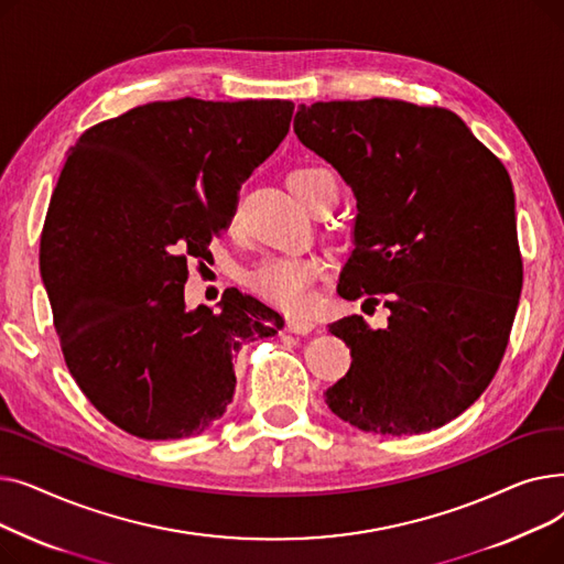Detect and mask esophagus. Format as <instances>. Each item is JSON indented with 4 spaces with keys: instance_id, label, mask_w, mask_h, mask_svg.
Returning a JSON list of instances; mask_svg holds the SVG:
<instances>
[{
    "instance_id": "34e87169",
    "label": "esophagus",
    "mask_w": 564,
    "mask_h": 564,
    "mask_svg": "<svg viewBox=\"0 0 564 564\" xmlns=\"http://www.w3.org/2000/svg\"><path fill=\"white\" fill-rule=\"evenodd\" d=\"M315 329V322L308 317H288V332L292 334H308Z\"/></svg>"
}]
</instances>
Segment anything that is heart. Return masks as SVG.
<instances>
[{
	"label": "heart",
	"mask_w": 564,
	"mask_h": 564,
	"mask_svg": "<svg viewBox=\"0 0 564 564\" xmlns=\"http://www.w3.org/2000/svg\"><path fill=\"white\" fill-rule=\"evenodd\" d=\"M336 183L334 175L315 164L294 169L288 175V189L304 207L319 192V187ZM322 272V264L308 258H267L249 272V283L272 300L292 311H308L313 302L311 283Z\"/></svg>",
	"instance_id": "obj_1"
}]
</instances>
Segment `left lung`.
<instances>
[{"mask_svg": "<svg viewBox=\"0 0 564 564\" xmlns=\"http://www.w3.org/2000/svg\"><path fill=\"white\" fill-rule=\"evenodd\" d=\"M294 134L357 198L343 300L391 311L329 324L351 366L324 393L345 423L423 434L457 419L494 379L521 294L514 189L462 118L402 100L300 105Z\"/></svg>", "mask_w": 564, "mask_h": 564, "instance_id": "obj_1", "label": "left lung"}]
</instances>
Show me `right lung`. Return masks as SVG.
<instances>
[{
    "label": "right lung",
    "instance_id": "obj_1",
    "mask_svg": "<svg viewBox=\"0 0 564 564\" xmlns=\"http://www.w3.org/2000/svg\"><path fill=\"white\" fill-rule=\"evenodd\" d=\"M290 100L148 102L68 151L41 235V276L77 387L139 438L196 436L224 416L245 343L281 315L240 290L187 308V258H205L237 192L285 139Z\"/></svg>",
    "mask_w": 564,
    "mask_h": 564
}]
</instances>
